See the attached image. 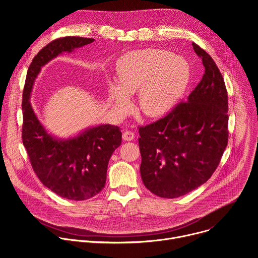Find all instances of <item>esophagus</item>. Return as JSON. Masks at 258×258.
Returning <instances> with one entry per match:
<instances>
[{"label": "esophagus", "instance_id": "34e87169", "mask_svg": "<svg viewBox=\"0 0 258 258\" xmlns=\"http://www.w3.org/2000/svg\"><path fill=\"white\" fill-rule=\"evenodd\" d=\"M122 139L124 141H133L135 139V134L131 131H125L123 134H122Z\"/></svg>", "mask_w": 258, "mask_h": 258}]
</instances>
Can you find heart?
I'll list each match as a JSON object with an SVG mask.
<instances>
[{
    "mask_svg": "<svg viewBox=\"0 0 258 258\" xmlns=\"http://www.w3.org/2000/svg\"><path fill=\"white\" fill-rule=\"evenodd\" d=\"M116 71L117 83L108 81L107 89L118 115L128 111V96L138 93V107L144 115L162 116L175 106L190 82L187 60L160 49L126 53L118 60Z\"/></svg>",
    "mask_w": 258,
    "mask_h": 258,
    "instance_id": "1",
    "label": "heart"
}]
</instances>
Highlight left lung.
Instances as JSON below:
<instances>
[{
    "label": "left lung",
    "instance_id": "left-lung-1",
    "mask_svg": "<svg viewBox=\"0 0 258 258\" xmlns=\"http://www.w3.org/2000/svg\"><path fill=\"white\" fill-rule=\"evenodd\" d=\"M205 72L201 82L165 117L139 128L140 166L145 187L177 198L212 175L228 145V93L213 59L192 44Z\"/></svg>",
    "mask_w": 258,
    "mask_h": 258
}]
</instances>
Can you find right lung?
Segmentation results:
<instances>
[{"instance_id": "right-lung-1", "label": "right lung", "mask_w": 258, "mask_h": 258, "mask_svg": "<svg viewBox=\"0 0 258 258\" xmlns=\"http://www.w3.org/2000/svg\"><path fill=\"white\" fill-rule=\"evenodd\" d=\"M94 39L66 36L53 41L33 58L23 90L22 142L40 180L55 194L75 201L96 196L105 186L110 157L121 144V132L112 124L90 126L62 139L51 134L30 103L35 79L42 67L63 53L93 43Z\"/></svg>"}]
</instances>
